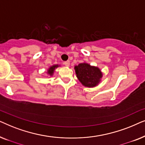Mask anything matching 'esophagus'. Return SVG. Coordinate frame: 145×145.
Here are the masks:
<instances>
[{
    "mask_svg": "<svg viewBox=\"0 0 145 145\" xmlns=\"http://www.w3.org/2000/svg\"><path fill=\"white\" fill-rule=\"evenodd\" d=\"M63 64H64L65 66L67 67H69V65H70V61H65L64 63H63Z\"/></svg>",
    "mask_w": 145,
    "mask_h": 145,
    "instance_id": "1",
    "label": "esophagus"
}]
</instances>
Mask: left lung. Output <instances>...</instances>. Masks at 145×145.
<instances>
[{
  "mask_svg": "<svg viewBox=\"0 0 145 145\" xmlns=\"http://www.w3.org/2000/svg\"><path fill=\"white\" fill-rule=\"evenodd\" d=\"M74 69L80 82L84 86L90 88L96 86L102 76L100 69L87 63H80L78 66H75Z\"/></svg>",
  "mask_w": 145,
  "mask_h": 145,
  "instance_id": "1",
  "label": "left lung"
}]
</instances>
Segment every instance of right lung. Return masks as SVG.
Wrapping results in <instances>:
<instances>
[{
    "instance_id": "right-lung-1",
    "label": "right lung",
    "mask_w": 145,
    "mask_h": 145,
    "mask_svg": "<svg viewBox=\"0 0 145 145\" xmlns=\"http://www.w3.org/2000/svg\"><path fill=\"white\" fill-rule=\"evenodd\" d=\"M57 67H58V65H54V66L51 67L48 70V74H49L50 75H52L53 72H54L55 68H57Z\"/></svg>"
}]
</instances>
